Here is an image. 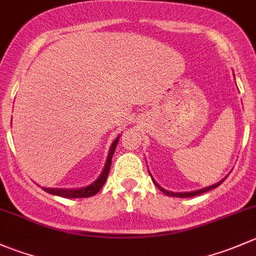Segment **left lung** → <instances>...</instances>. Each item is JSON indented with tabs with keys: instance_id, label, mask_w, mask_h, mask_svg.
Returning a JSON list of instances; mask_svg holds the SVG:
<instances>
[{
	"instance_id": "obj_1",
	"label": "left lung",
	"mask_w": 256,
	"mask_h": 256,
	"mask_svg": "<svg viewBox=\"0 0 256 256\" xmlns=\"http://www.w3.org/2000/svg\"><path fill=\"white\" fill-rule=\"evenodd\" d=\"M152 181H154V178H152ZM222 181H224V180H222V181H220V182L215 184V185L208 186V188H202V190L191 191V192H171V191L164 190V188H161L160 185H158V182H156V181H154V182H155V185L158 186V188H160L161 191H162L164 194H165V195H168V196H175V198H192V196H196V195H200V194H202V192H206V191H209V190H212V188H218V186H219V185H222Z\"/></svg>"
}]
</instances>
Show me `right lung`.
<instances>
[{"label":"right lung","instance_id":"add662e5","mask_svg":"<svg viewBox=\"0 0 256 256\" xmlns=\"http://www.w3.org/2000/svg\"><path fill=\"white\" fill-rule=\"evenodd\" d=\"M118 138L112 142V146H111L110 152H108V161H106V165H105V168H104L102 174H101L100 178H98L94 184L81 188H44V190L46 191V192H50V194H54V195H57V196H62V198H90V196H94L95 194H98V191H100V188L104 186V184H105L106 178H108V172H110L111 160H112V155L114 152H115V148H116V145H118Z\"/></svg>","mask_w":256,"mask_h":256}]
</instances>
